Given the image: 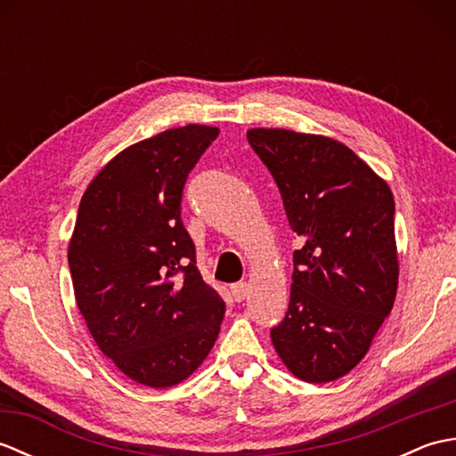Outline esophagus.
Listing matches in <instances>:
<instances>
[{"instance_id":"1","label":"esophagus","mask_w":456,"mask_h":456,"mask_svg":"<svg viewBox=\"0 0 456 456\" xmlns=\"http://www.w3.org/2000/svg\"><path fill=\"white\" fill-rule=\"evenodd\" d=\"M231 294H233L235 302H243V299L247 297L248 294V284L247 282H237L231 286Z\"/></svg>"}]
</instances>
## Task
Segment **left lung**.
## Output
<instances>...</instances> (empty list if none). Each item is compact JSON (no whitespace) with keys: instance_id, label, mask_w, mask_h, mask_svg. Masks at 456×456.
Wrapping results in <instances>:
<instances>
[{"instance_id":"obj_1","label":"left lung","mask_w":456,"mask_h":456,"mask_svg":"<svg viewBox=\"0 0 456 456\" xmlns=\"http://www.w3.org/2000/svg\"><path fill=\"white\" fill-rule=\"evenodd\" d=\"M273 174L294 250L288 312L270 329L282 362L323 384L362 361L398 289L395 206L388 183L343 142L288 129H250Z\"/></svg>"}]
</instances>
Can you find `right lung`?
Listing matches in <instances>:
<instances>
[{"label":"right lung","mask_w":456,"mask_h":456,"mask_svg":"<svg viewBox=\"0 0 456 456\" xmlns=\"http://www.w3.org/2000/svg\"><path fill=\"white\" fill-rule=\"evenodd\" d=\"M217 134L186 125L119 152L86 190L68 247L76 304L94 341L151 388L186 380L225 314L180 216L188 174Z\"/></svg>","instance_id":"right-lung-1"}]
</instances>
